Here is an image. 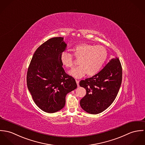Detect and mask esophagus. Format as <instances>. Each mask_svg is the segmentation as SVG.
Returning a JSON list of instances; mask_svg holds the SVG:
<instances>
[{
    "instance_id": "34e87169",
    "label": "esophagus",
    "mask_w": 145,
    "mask_h": 145,
    "mask_svg": "<svg viewBox=\"0 0 145 145\" xmlns=\"http://www.w3.org/2000/svg\"><path fill=\"white\" fill-rule=\"evenodd\" d=\"M76 83H77V86H78V87H79V86H80V84H79L80 81H79L78 80H76Z\"/></svg>"
}]
</instances>
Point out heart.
Masks as SVG:
<instances>
[{
	"mask_svg": "<svg viewBox=\"0 0 145 145\" xmlns=\"http://www.w3.org/2000/svg\"><path fill=\"white\" fill-rule=\"evenodd\" d=\"M73 56L79 59L77 68L69 72V74L76 78H80L86 74L88 76H93L101 69L107 58V51L102 46L83 43L76 46L73 49ZM61 62L67 68H72L74 65L73 56L64 51L61 54Z\"/></svg>",
	"mask_w": 145,
	"mask_h": 145,
	"instance_id": "obj_1",
	"label": "heart"
}]
</instances>
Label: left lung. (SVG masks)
Returning a JSON list of instances; mask_svg holds the SVG:
<instances>
[{
  "instance_id": "1",
  "label": "left lung",
  "mask_w": 145,
  "mask_h": 145,
  "mask_svg": "<svg viewBox=\"0 0 145 145\" xmlns=\"http://www.w3.org/2000/svg\"><path fill=\"white\" fill-rule=\"evenodd\" d=\"M122 77L121 64L116 57L95 76L80 80V86L86 89V95L80 101L82 108L95 114L106 110L118 94Z\"/></svg>"
}]
</instances>
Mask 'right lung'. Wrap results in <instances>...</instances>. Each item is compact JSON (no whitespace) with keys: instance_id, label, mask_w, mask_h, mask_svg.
Masks as SVG:
<instances>
[{"instance_id":"1","label":"right lung","mask_w":145,"mask_h":145,"mask_svg":"<svg viewBox=\"0 0 145 145\" xmlns=\"http://www.w3.org/2000/svg\"><path fill=\"white\" fill-rule=\"evenodd\" d=\"M66 47L63 37L49 39L37 49L28 69V90L36 105L46 112L62 109L67 94L77 87L61 62V54Z\"/></svg>"}]
</instances>
